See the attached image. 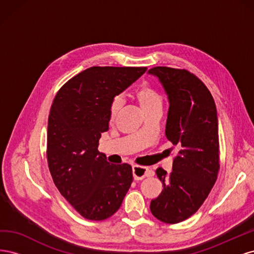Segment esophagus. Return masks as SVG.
I'll return each mask as SVG.
<instances>
[{"label": "esophagus", "instance_id": "34e87169", "mask_svg": "<svg viewBox=\"0 0 254 254\" xmlns=\"http://www.w3.org/2000/svg\"><path fill=\"white\" fill-rule=\"evenodd\" d=\"M132 174L134 180H143L145 177L151 176L152 173L148 170L147 167H143L139 165H133L132 166Z\"/></svg>", "mask_w": 254, "mask_h": 254}]
</instances>
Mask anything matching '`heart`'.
<instances>
[{"mask_svg": "<svg viewBox=\"0 0 254 254\" xmlns=\"http://www.w3.org/2000/svg\"><path fill=\"white\" fill-rule=\"evenodd\" d=\"M132 96L139 103L145 113L162 107V96H161L160 92L148 83H142L140 86H137L132 92ZM121 106L122 102L119 97L112 99L109 107V120L111 123H113L115 118H117Z\"/></svg>", "mask_w": 254, "mask_h": 254, "instance_id": "1", "label": "heart"}]
</instances>
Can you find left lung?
Masks as SVG:
<instances>
[{
  "label": "left lung",
  "instance_id": "obj_1",
  "mask_svg": "<svg viewBox=\"0 0 254 254\" xmlns=\"http://www.w3.org/2000/svg\"><path fill=\"white\" fill-rule=\"evenodd\" d=\"M162 84L170 103L165 135L179 151L173 171L159 167L161 194L150 211L165 224H178L195 214L209 196L219 171L217 110L204 83L187 70L156 66L148 71Z\"/></svg>",
  "mask_w": 254,
  "mask_h": 254
}]
</instances>
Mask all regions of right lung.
I'll use <instances>...</instances> for the list:
<instances>
[{
	"label": "right lung",
	"instance_id": "1",
	"mask_svg": "<svg viewBox=\"0 0 254 254\" xmlns=\"http://www.w3.org/2000/svg\"><path fill=\"white\" fill-rule=\"evenodd\" d=\"M147 67L92 66L56 94L48 122V163L54 183L74 209L90 220L117 212L132 182L129 164H110L98 140L109 128L114 97Z\"/></svg>",
	"mask_w": 254,
	"mask_h": 254
}]
</instances>
